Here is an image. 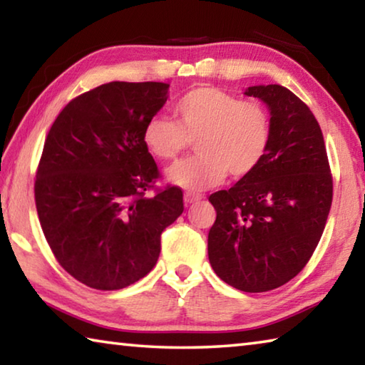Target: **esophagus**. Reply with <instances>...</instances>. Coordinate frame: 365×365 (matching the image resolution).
Returning a JSON list of instances; mask_svg holds the SVG:
<instances>
[{"label":"esophagus","instance_id":"34e87169","mask_svg":"<svg viewBox=\"0 0 365 365\" xmlns=\"http://www.w3.org/2000/svg\"><path fill=\"white\" fill-rule=\"evenodd\" d=\"M200 200H202V196L197 195V193H185L183 195L185 205H193V202H197Z\"/></svg>","mask_w":365,"mask_h":365}]
</instances>
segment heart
I'll list each match as a JSON object with an SVG mask.
<instances>
[{"instance_id": "1", "label": "heart", "mask_w": 365, "mask_h": 365, "mask_svg": "<svg viewBox=\"0 0 365 365\" xmlns=\"http://www.w3.org/2000/svg\"><path fill=\"white\" fill-rule=\"evenodd\" d=\"M174 119L154 115L143 128V141L154 158L175 160L195 140L197 156L168 170L170 183L202 191L255 172L272 141L270 115L262 104L243 101L215 86H197L178 98Z\"/></svg>"}]
</instances>
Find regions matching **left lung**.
<instances>
[{"mask_svg":"<svg viewBox=\"0 0 365 365\" xmlns=\"http://www.w3.org/2000/svg\"><path fill=\"white\" fill-rule=\"evenodd\" d=\"M245 95L269 106L272 141L262 164L209 201L217 212L207 237L212 269L246 293L279 288L304 269L329 217L333 180L316 117L282 85Z\"/></svg>","mask_w":365,"mask_h":365,"instance_id":"8db88e82","label":"left lung"}]
</instances>
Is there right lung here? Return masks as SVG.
I'll return each mask as SVG.
<instances>
[{
    "label": "right lung",
    "instance_id": "obj_1",
    "mask_svg": "<svg viewBox=\"0 0 365 365\" xmlns=\"http://www.w3.org/2000/svg\"><path fill=\"white\" fill-rule=\"evenodd\" d=\"M163 82H110L67 104L46 135L36 169L41 230L66 272L95 289H120L151 272L160 233L183 212L178 187L160 177L143 141L168 101Z\"/></svg>",
    "mask_w": 365,
    "mask_h": 365
}]
</instances>
